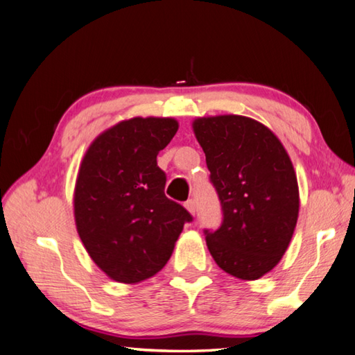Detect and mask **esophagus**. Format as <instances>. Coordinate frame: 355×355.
Instances as JSON below:
<instances>
[{"mask_svg": "<svg viewBox=\"0 0 355 355\" xmlns=\"http://www.w3.org/2000/svg\"><path fill=\"white\" fill-rule=\"evenodd\" d=\"M185 209L189 210V211L191 213V215H195V213H196V200H195V199H189V200H187V202H185Z\"/></svg>", "mask_w": 355, "mask_h": 355, "instance_id": "1", "label": "esophagus"}]
</instances>
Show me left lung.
<instances>
[{"label":"left lung","instance_id":"8db88e82","mask_svg":"<svg viewBox=\"0 0 355 355\" xmlns=\"http://www.w3.org/2000/svg\"><path fill=\"white\" fill-rule=\"evenodd\" d=\"M193 128L223 210L218 229L204 230L207 247L224 272L258 279L278 264L297 225L291 159L277 136L249 117H202Z\"/></svg>","mask_w":355,"mask_h":355}]
</instances>
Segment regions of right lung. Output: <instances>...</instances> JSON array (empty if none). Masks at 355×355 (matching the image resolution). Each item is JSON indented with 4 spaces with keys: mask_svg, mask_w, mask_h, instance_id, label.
I'll return each instance as SVG.
<instances>
[{
    "mask_svg": "<svg viewBox=\"0 0 355 355\" xmlns=\"http://www.w3.org/2000/svg\"><path fill=\"white\" fill-rule=\"evenodd\" d=\"M178 131L175 119L136 117L98 136L80 166L73 211L92 261L119 283H139L170 259L193 216L165 196L157 155Z\"/></svg>",
    "mask_w": 355,
    "mask_h": 355,
    "instance_id": "add662e5",
    "label": "right lung"
}]
</instances>
